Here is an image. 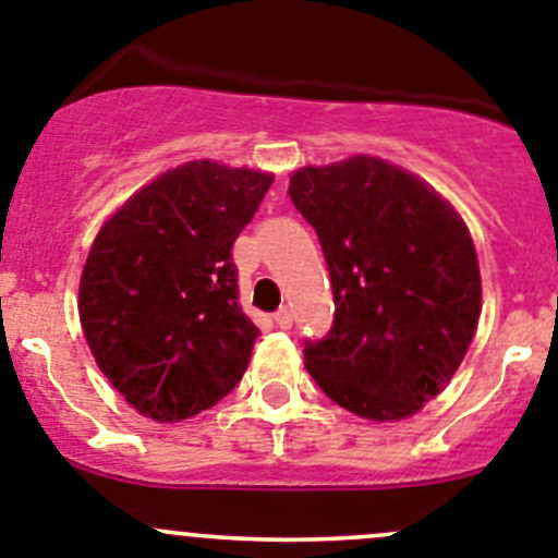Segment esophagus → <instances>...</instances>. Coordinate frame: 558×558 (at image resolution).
Segmentation results:
<instances>
[{"instance_id":"obj_1","label":"esophagus","mask_w":558,"mask_h":558,"mask_svg":"<svg viewBox=\"0 0 558 558\" xmlns=\"http://www.w3.org/2000/svg\"><path fill=\"white\" fill-rule=\"evenodd\" d=\"M291 322H294V316H291L289 308H280L278 314H275V325H278L280 330H289Z\"/></svg>"}]
</instances>
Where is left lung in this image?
Returning a JSON list of instances; mask_svg holds the SVG:
<instances>
[{
  "label": "left lung",
  "mask_w": 558,
  "mask_h": 558,
  "mask_svg": "<svg viewBox=\"0 0 558 558\" xmlns=\"http://www.w3.org/2000/svg\"><path fill=\"white\" fill-rule=\"evenodd\" d=\"M289 195L319 236L336 300L330 332L305 341V368L361 418H410L454 377L482 314L465 222L377 156L296 170Z\"/></svg>",
  "instance_id": "left-lung-1"
}]
</instances>
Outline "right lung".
<instances>
[{"label": "right lung", "instance_id": "1", "mask_svg": "<svg viewBox=\"0 0 558 558\" xmlns=\"http://www.w3.org/2000/svg\"><path fill=\"white\" fill-rule=\"evenodd\" d=\"M272 175L186 161L129 197L98 231L80 319L104 377L145 418H192L228 397L258 327L239 305L231 247Z\"/></svg>", "mask_w": 558, "mask_h": 558}]
</instances>
